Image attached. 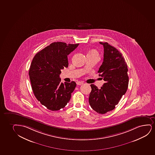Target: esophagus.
Listing matches in <instances>:
<instances>
[{"label": "esophagus", "mask_w": 155, "mask_h": 155, "mask_svg": "<svg viewBox=\"0 0 155 155\" xmlns=\"http://www.w3.org/2000/svg\"><path fill=\"white\" fill-rule=\"evenodd\" d=\"M83 84H84V82L82 81H77V84H78V85H81Z\"/></svg>", "instance_id": "obj_1"}]
</instances>
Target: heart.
I'll list each match as a JSON object with an SVG mask.
<instances>
[{
  "instance_id": "1",
  "label": "heart",
  "mask_w": 155,
  "mask_h": 155,
  "mask_svg": "<svg viewBox=\"0 0 155 155\" xmlns=\"http://www.w3.org/2000/svg\"><path fill=\"white\" fill-rule=\"evenodd\" d=\"M89 54H94V55H98V53H97V52L96 51H92Z\"/></svg>"
}]
</instances>
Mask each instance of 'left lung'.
Wrapping results in <instances>:
<instances>
[{
    "instance_id": "1",
    "label": "left lung",
    "mask_w": 155,
    "mask_h": 155,
    "mask_svg": "<svg viewBox=\"0 0 155 155\" xmlns=\"http://www.w3.org/2000/svg\"><path fill=\"white\" fill-rule=\"evenodd\" d=\"M104 48L103 61L97 73L105 81L101 89L90 85L89 102L92 109L105 114L115 109L126 93L128 85L127 65L121 53L107 42H99Z\"/></svg>"
}]
</instances>
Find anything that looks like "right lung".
Instances as JSON below:
<instances>
[{
    "label": "right lung",
    "instance_id": "right-lung-1",
    "mask_svg": "<svg viewBox=\"0 0 155 155\" xmlns=\"http://www.w3.org/2000/svg\"><path fill=\"white\" fill-rule=\"evenodd\" d=\"M79 44L54 42L38 52L31 62L29 75L35 97L51 111L67 105L76 84L61 82V69L68 66L67 56Z\"/></svg>",
    "mask_w": 155,
    "mask_h": 155
}]
</instances>
